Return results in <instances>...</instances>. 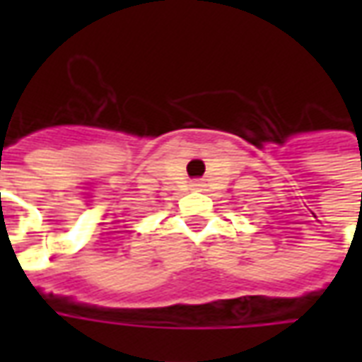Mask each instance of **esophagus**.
I'll return each instance as SVG.
<instances>
[{"label":"esophagus","mask_w":362,"mask_h":362,"mask_svg":"<svg viewBox=\"0 0 362 362\" xmlns=\"http://www.w3.org/2000/svg\"><path fill=\"white\" fill-rule=\"evenodd\" d=\"M189 186H192V189H196V192H199V189L204 188V184H202V182H199V180L192 182V184H189Z\"/></svg>","instance_id":"esophagus-1"}]
</instances>
